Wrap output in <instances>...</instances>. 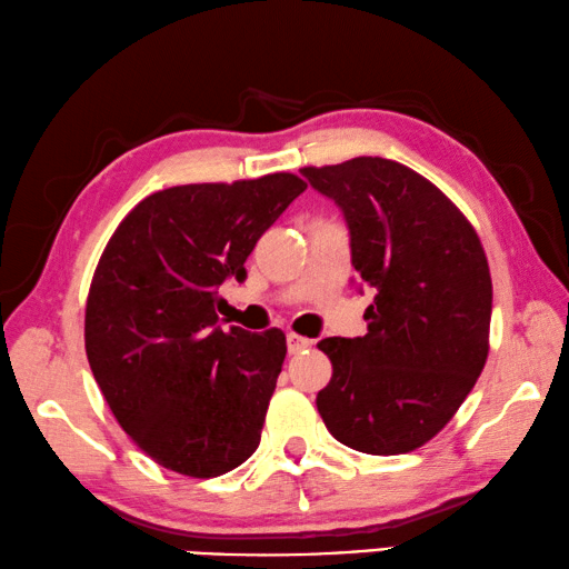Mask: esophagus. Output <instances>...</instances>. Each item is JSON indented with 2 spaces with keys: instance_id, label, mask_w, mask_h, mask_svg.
<instances>
[{
  "instance_id": "esophagus-1",
  "label": "esophagus",
  "mask_w": 569,
  "mask_h": 569,
  "mask_svg": "<svg viewBox=\"0 0 569 569\" xmlns=\"http://www.w3.org/2000/svg\"><path fill=\"white\" fill-rule=\"evenodd\" d=\"M310 347H312V340H307V337H300V335H295V332L287 335V350H290V355H297V352H302V350H310Z\"/></svg>"
}]
</instances>
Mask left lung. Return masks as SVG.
I'll use <instances>...</instances> for the list:
<instances>
[{"mask_svg": "<svg viewBox=\"0 0 569 569\" xmlns=\"http://www.w3.org/2000/svg\"><path fill=\"white\" fill-rule=\"evenodd\" d=\"M300 172L342 209L352 267L377 292L365 337L317 345L332 362L317 410L357 452H412L452 420L490 352L492 277L480 237L430 179L392 159Z\"/></svg>", "mask_w": 569, "mask_h": 569, "instance_id": "left-lung-1", "label": "left lung"}]
</instances>
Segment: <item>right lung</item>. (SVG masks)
Listing matches in <instances>:
<instances>
[{"mask_svg":"<svg viewBox=\"0 0 569 569\" xmlns=\"http://www.w3.org/2000/svg\"><path fill=\"white\" fill-rule=\"evenodd\" d=\"M307 189L274 172L142 199L109 239L87 297L84 347L109 410L157 465L219 477L257 450L284 332L219 325L217 287L247 277L257 239Z\"/></svg>","mask_w":569,"mask_h":569,"instance_id":"1","label":"right lung"}]
</instances>
